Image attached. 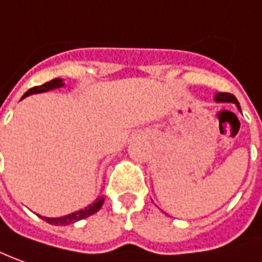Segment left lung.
<instances>
[{
  "mask_svg": "<svg viewBox=\"0 0 262 262\" xmlns=\"http://www.w3.org/2000/svg\"><path fill=\"white\" fill-rule=\"evenodd\" d=\"M214 100L217 102V103H234V105L238 107V111L241 112V107H239L238 100L235 99V96L231 95V93H215V96H214Z\"/></svg>",
  "mask_w": 262,
  "mask_h": 262,
  "instance_id": "obj_1",
  "label": "left lung"
}]
</instances>
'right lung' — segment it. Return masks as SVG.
Here are the masks:
<instances>
[{"mask_svg":"<svg viewBox=\"0 0 262 262\" xmlns=\"http://www.w3.org/2000/svg\"><path fill=\"white\" fill-rule=\"evenodd\" d=\"M65 86V83H63V79L61 78H56V79H52L47 82V83H43L41 86H35V88H31L28 92L24 93V98H27L29 95H34V93H42V92H48V91H52V89H58V88H63ZM103 201H105V197H98L96 200L93 201L92 204H89L88 207L85 208H80L78 211H74V213L67 214V215H62V217H42L39 215L42 220H45L49 224H52V226H69V224H74L76 221L83 220V219H86L89 215H92V214L98 213L100 210V207L103 206Z\"/></svg>","mask_w":262,"mask_h":262,"instance_id":"obj_1","label":"right lung"}]
</instances>
